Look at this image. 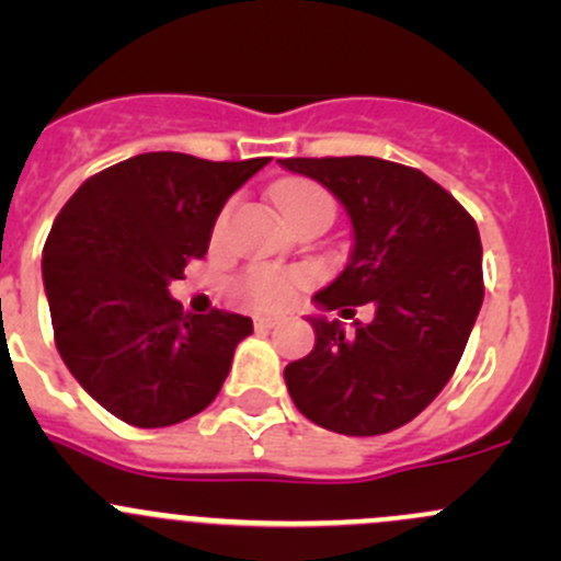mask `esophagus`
I'll list each match as a JSON object with an SVG mask.
<instances>
[{"label":"esophagus","instance_id":"1","mask_svg":"<svg viewBox=\"0 0 561 561\" xmlns=\"http://www.w3.org/2000/svg\"><path fill=\"white\" fill-rule=\"evenodd\" d=\"M274 325H276V317H271V314L254 317V328H257V331H271Z\"/></svg>","mask_w":561,"mask_h":561}]
</instances>
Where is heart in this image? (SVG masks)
I'll return each instance as SVG.
<instances>
[{"label": "heart", "mask_w": 561, "mask_h": 561, "mask_svg": "<svg viewBox=\"0 0 561 561\" xmlns=\"http://www.w3.org/2000/svg\"><path fill=\"white\" fill-rule=\"evenodd\" d=\"M274 197L287 219L317 206L333 208L331 195H328L322 186L312 184V181H298V179L285 181V184L276 186ZM301 282H304V274H293V271L260 265V268L249 271L244 282H241V287H244V296L249 301L260 304V307H282V304L290 301L293 293H296V287L301 285Z\"/></svg>", "instance_id": "1"}]
</instances>
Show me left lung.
<instances>
[{
  "instance_id": "left-lung-1",
  "label": "left lung",
  "mask_w": 561,
  "mask_h": 561,
  "mask_svg": "<svg viewBox=\"0 0 561 561\" xmlns=\"http://www.w3.org/2000/svg\"><path fill=\"white\" fill-rule=\"evenodd\" d=\"M290 173L320 181L347 211L353 249L342 274L314 293L320 312L375 307L344 331L309 314L314 350L285 366L301 415L328 432L375 437L410 423L448 386L483 304L478 225L415 168L377 157H293Z\"/></svg>"
}]
</instances>
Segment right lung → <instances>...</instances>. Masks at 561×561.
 Masks as SVG:
<instances>
[{"mask_svg":"<svg viewBox=\"0 0 561 561\" xmlns=\"http://www.w3.org/2000/svg\"><path fill=\"white\" fill-rule=\"evenodd\" d=\"M268 157L208 162L149 151L78 186L43 249L56 350L81 388L118 421L162 428L217 399L244 314H192L171 282L203 257L214 222Z\"/></svg>","mask_w":561,"mask_h":561,"instance_id":"obj_1","label":"right lung"}]
</instances>
